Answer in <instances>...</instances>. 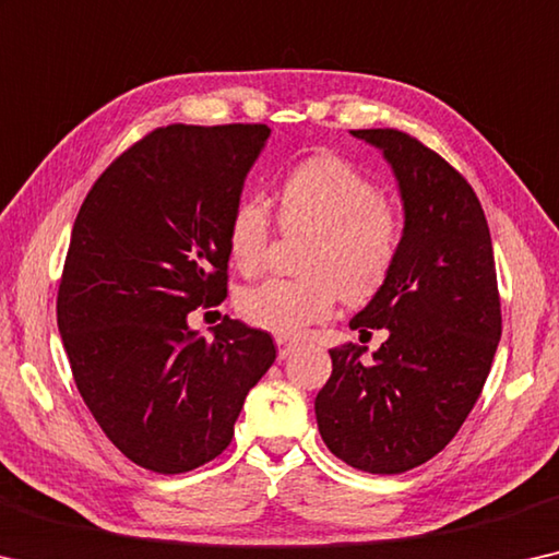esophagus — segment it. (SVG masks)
<instances>
[{"label":"esophagus","instance_id":"obj_1","mask_svg":"<svg viewBox=\"0 0 559 559\" xmlns=\"http://www.w3.org/2000/svg\"><path fill=\"white\" fill-rule=\"evenodd\" d=\"M274 342H277V355H280V359H287V357L292 355V352H295V349L299 347L297 342H292V340H287V337H277Z\"/></svg>","mask_w":559,"mask_h":559}]
</instances>
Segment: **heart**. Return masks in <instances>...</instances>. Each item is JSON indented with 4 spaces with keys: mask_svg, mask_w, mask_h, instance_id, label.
Here are the masks:
<instances>
[{
    "mask_svg": "<svg viewBox=\"0 0 559 559\" xmlns=\"http://www.w3.org/2000/svg\"><path fill=\"white\" fill-rule=\"evenodd\" d=\"M282 225L312 231L299 280H264L239 292L237 307L254 328L285 337L305 334L332 317L340 289L349 302L372 297L400 250V219L365 171L334 154L299 162L277 190ZM270 210L247 197L229 219L227 247L235 267L252 274L270 247Z\"/></svg>",
    "mask_w": 559,
    "mask_h": 559,
    "instance_id": "b5f03b06",
    "label": "heart"
}]
</instances>
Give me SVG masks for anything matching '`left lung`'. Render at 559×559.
<instances>
[{
    "label": "left lung",
    "mask_w": 559,
    "mask_h": 559,
    "mask_svg": "<svg viewBox=\"0 0 559 559\" xmlns=\"http://www.w3.org/2000/svg\"><path fill=\"white\" fill-rule=\"evenodd\" d=\"M380 150L397 179L400 250L352 330H388L372 352L330 349L332 374L314 400L334 457L400 475L444 450L475 407L502 334L489 227L477 194L440 154L397 130H352Z\"/></svg>",
    "instance_id": "8db88e82"
}]
</instances>
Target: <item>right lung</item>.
Returning <instances> with one entry per match:
<instances>
[{
	"label": "right lung",
	"mask_w": 559,
	"mask_h": 559,
	"mask_svg": "<svg viewBox=\"0 0 559 559\" xmlns=\"http://www.w3.org/2000/svg\"><path fill=\"white\" fill-rule=\"evenodd\" d=\"M267 124H171L111 162L74 219L57 324L84 405L134 465L179 475L227 448L245 397L277 357L229 320L212 340L192 309L227 297V229Z\"/></svg>",
	"instance_id": "right-lung-1"
}]
</instances>
